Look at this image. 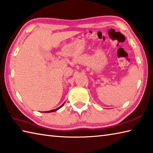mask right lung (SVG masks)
Segmentation results:
<instances>
[{
	"label": "right lung",
	"mask_w": 153,
	"mask_h": 153,
	"mask_svg": "<svg viewBox=\"0 0 153 153\" xmlns=\"http://www.w3.org/2000/svg\"><path fill=\"white\" fill-rule=\"evenodd\" d=\"M63 105H64V104H63ZM63 105H61L60 107H58V108H57V109H53V110L49 111H46V113H50V112H53V111H57L58 109H59V108H61V107L63 106Z\"/></svg>",
	"instance_id": "right-lung-1"
}]
</instances>
